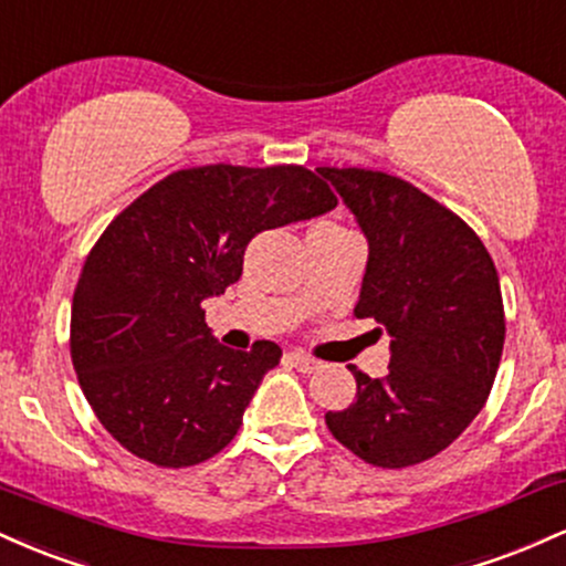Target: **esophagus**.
I'll return each instance as SVG.
<instances>
[{
  "label": "esophagus",
  "mask_w": 566,
  "mask_h": 566,
  "mask_svg": "<svg viewBox=\"0 0 566 566\" xmlns=\"http://www.w3.org/2000/svg\"><path fill=\"white\" fill-rule=\"evenodd\" d=\"M287 359L292 361V367H297V369H301V373H316V369L322 367L319 361L314 359V356H305L303 350H290Z\"/></svg>",
  "instance_id": "1"
}]
</instances>
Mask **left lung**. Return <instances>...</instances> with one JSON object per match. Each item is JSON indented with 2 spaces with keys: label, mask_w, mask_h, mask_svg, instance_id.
Here are the masks:
<instances>
[{
  "label": "left lung",
  "mask_w": 566,
  "mask_h": 566,
  "mask_svg": "<svg viewBox=\"0 0 566 566\" xmlns=\"http://www.w3.org/2000/svg\"><path fill=\"white\" fill-rule=\"evenodd\" d=\"M365 233L354 314L391 335L386 378L350 367L356 399L327 412L333 437L380 469L447 450L482 412L505 340L495 263L454 212L386 172L319 167Z\"/></svg>",
  "instance_id": "8db88e82"
}]
</instances>
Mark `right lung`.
Returning <instances> with one entry per match:
<instances>
[{"label": "right lung", "mask_w": 566, "mask_h": 566, "mask_svg": "<svg viewBox=\"0 0 566 566\" xmlns=\"http://www.w3.org/2000/svg\"><path fill=\"white\" fill-rule=\"evenodd\" d=\"M337 205L297 165H207L148 188L103 231L71 303V359L103 428L148 463L184 469L237 437L282 348L233 350L201 303L242 276L255 233Z\"/></svg>", "instance_id": "add662e5"}]
</instances>
